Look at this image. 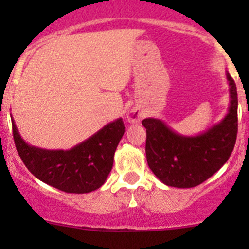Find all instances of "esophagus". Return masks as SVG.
<instances>
[{
	"mask_svg": "<svg viewBox=\"0 0 249 249\" xmlns=\"http://www.w3.org/2000/svg\"><path fill=\"white\" fill-rule=\"evenodd\" d=\"M141 118H142V113L140 112V110H131V112L127 113V120H129L130 123H139L141 120Z\"/></svg>",
	"mask_w": 249,
	"mask_h": 249,
	"instance_id": "obj_1",
	"label": "esophagus"
}]
</instances>
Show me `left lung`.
Instances as JSON below:
<instances>
[{
  "instance_id": "left-lung-1",
  "label": "left lung",
  "mask_w": 249,
  "mask_h": 249,
  "mask_svg": "<svg viewBox=\"0 0 249 249\" xmlns=\"http://www.w3.org/2000/svg\"><path fill=\"white\" fill-rule=\"evenodd\" d=\"M230 106L218 124L202 134L184 136L173 131L161 119L147 118L145 155L149 169L164 184L193 188L214 175L231 154L237 135V91L227 72Z\"/></svg>"
}]
</instances>
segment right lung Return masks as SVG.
I'll return each instance as SVG.
<instances>
[{"mask_svg": "<svg viewBox=\"0 0 249 249\" xmlns=\"http://www.w3.org/2000/svg\"><path fill=\"white\" fill-rule=\"evenodd\" d=\"M12 125L17 150L29 171L42 182L73 194L90 193L106 182L125 132L124 122L118 118L71 149L50 150L25 142L13 117Z\"/></svg>", "mask_w": 249, "mask_h": 249, "instance_id": "1", "label": "right lung"}]
</instances>
